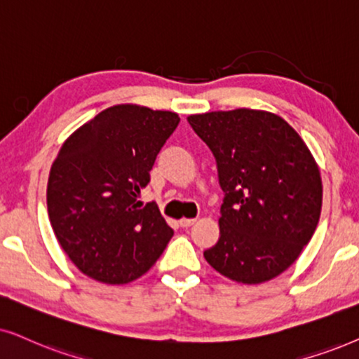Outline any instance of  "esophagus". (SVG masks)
Instances as JSON below:
<instances>
[{
  "mask_svg": "<svg viewBox=\"0 0 359 359\" xmlns=\"http://www.w3.org/2000/svg\"><path fill=\"white\" fill-rule=\"evenodd\" d=\"M195 222H197V219H195V218H182L179 223H180V226L189 228V226H192Z\"/></svg>",
  "mask_w": 359,
  "mask_h": 359,
  "instance_id": "esophagus-1",
  "label": "esophagus"
}]
</instances>
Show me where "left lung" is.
I'll list each match as a JSON object with an SVG mask.
<instances>
[{
    "instance_id": "8db88e82",
    "label": "left lung",
    "mask_w": 359,
    "mask_h": 359,
    "mask_svg": "<svg viewBox=\"0 0 359 359\" xmlns=\"http://www.w3.org/2000/svg\"><path fill=\"white\" fill-rule=\"evenodd\" d=\"M213 152L224 192L217 245L203 251L215 271L240 284L283 274L312 240L322 212V177L299 133L262 109L190 114Z\"/></svg>"
}]
</instances>
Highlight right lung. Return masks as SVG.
Returning a JSON list of instances; mask_svg holds the SVG:
<instances>
[{
	"label": "right lung",
	"mask_w": 359,
	"mask_h": 359,
	"mask_svg": "<svg viewBox=\"0 0 359 359\" xmlns=\"http://www.w3.org/2000/svg\"><path fill=\"white\" fill-rule=\"evenodd\" d=\"M180 118L140 104L103 109L62 144L47 182V212L70 261L98 283L126 284L164 252L172 229L137 200Z\"/></svg>",
	"instance_id": "add662e5"
}]
</instances>
